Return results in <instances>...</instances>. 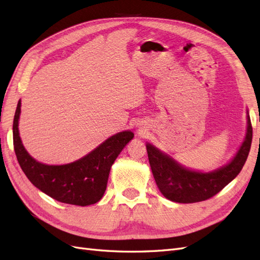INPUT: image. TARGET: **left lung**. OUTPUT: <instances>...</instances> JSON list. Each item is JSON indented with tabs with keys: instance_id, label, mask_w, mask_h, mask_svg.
<instances>
[{
	"instance_id": "8db88e82",
	"label": "left lung",
	"mask_w": 260,
	"mask_h": 260,
	"mask_svg": "<svg viewBox=\"0 0 260 260\" xmlns=\"http://www.w3.org/2000/svg\"><path fill=\"white\" fill-rule=\"evenodd\" d=\"M253 139V126L247 115V133L239 152L228 166L210 173L190 171L147 144L152 174L163 196L175 203L204 202L217 195L241 172L247 160Z\"/></svg>"
}]
</instances>
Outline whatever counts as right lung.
<instances>
[{"label":"right lung","mask_w":260,"mask_h":260,"mask_svg":"<svg viewBox=\"0 0 260 260\" xmlns=\"http://www.w3.org/2000/svg\"><path fill=\"white\" fill-rule=\"evenodd\" d=\"M20 105L18 101L14 116L13 143L19 166L28 180L57 202L77 206L98 203L106 191L111 167L134 134L129 131L118 133L75 162L47 166L31 158L21 144L18 133Z\"/></svg>","instance_id":"1"}]
</instances>
